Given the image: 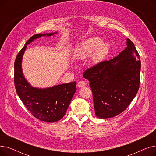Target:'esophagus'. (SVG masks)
I'll return each instance as SVG.
<instances>
[{"mask_svg":"<svg viewBox=\"0 0 156 156\" xmlns=\"http://www.w3.org/2000/svg\"><path fill=\"white\" fill-rule=\"evenodd\" d=\"M77 85H78V87L79 88H82V87H84L86 85V83L84 81H80Z\"/></svg>","mask_w":156,"mask_h":156,"instance_id":"34e87169","label":"esophagus"}]
</instances>
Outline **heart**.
Listing matches in <instances>:
<instances>
[{"instance_id":"obj_1","label":"heart","mask_w":156,"mask_h":156,"mask_svg":"<svg viewBox=\"0 0 156 156\" xmlns=\"http://www.w3.org/2000/svg\"><path fill=\"white\" fill-rule=\"evenodd\" d=\"M109 49V44L101 42L100 38H89L78 46L73 57L76 60H83L90 55L91 62L95 64L101 62L105 58Z\"/></svg>"}]
</instances>
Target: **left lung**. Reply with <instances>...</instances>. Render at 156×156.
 Returning a JSON list of instances; mask_svg holds the SVG:
<instances>
[{"label":"left lung","instance_id":"left-lung-1","mask_svg":"<svg viewBox=\"0 0 156 156\" xmlns=\"http://www.w3.org/2000/svg\"><path fill=\"white\" fill-rule=\"evenodd\" d=\"M114 58L87 69L83 77L90 81L97 117L106 119L124 111L136 95L140 86L141 62L133 43Z\"/></svg>","mask_w":156,"mask_h":156}]
</instances>
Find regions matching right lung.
<instances>
[{
	"label": "right lung",
	"mask_w": 156,
	"mask_h": 156,
	"mask_svg": "<svg viewBox=\"0 0 156 156\" xmlns=\"http://www.w3.org/2000/svg\"><path fill=\"white\" fill-rule=\"evenodd\" d=\"M55 34L57 32L32 36L18 54L14 62V80L16 92L33 116L48 122H56L65 115L72 97L76 91V82L73 81L43 89L33 87L23 76L21 61L28 44L41 37H49Z\"/></svg>",
	"instance_id": "1"
}]
</instances>
